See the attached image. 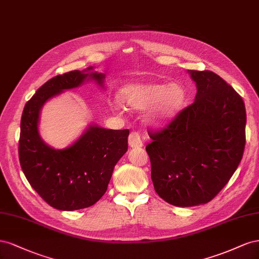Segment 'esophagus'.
I'll list each match as a JSON object with an SVG mask.
<instances>
[{"instance_id":"esophagus-1","label":"esophagus","mask_w":259,"mask_h":259,"mask_svg":"<svg viewBox=\"0 0 259 259\" xmlns=\"http://www.w3.org/2000/svg\"><path fill=\"white\" fill-rule=\"evenodd\" d=\"M129 145L131 147H140L143 145V142L141 140V136L138 131H132L129 136Z\"/></svg>"}]
</instances>
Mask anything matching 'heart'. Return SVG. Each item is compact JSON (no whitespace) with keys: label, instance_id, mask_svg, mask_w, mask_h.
Here are the masks:
<instances>
[{"label":"heart","instance_id":"b5f03b06","mask_svg":"<svg viewBox=\"0 0 259 259\" xmlns=\"http://www.w3.org/2000/svg\"><path fill=\"white\" fill-rule=\"evenodd\" d=\"M122 99L131 107L137 109L151 108V119L164 122L178 114L186 103L187 94L180 84L144 83L130 84L122 90ZM114 105L121 107L116 100Z\"/></svg>","mask_w":259,"mask_h":259}]
</instances>
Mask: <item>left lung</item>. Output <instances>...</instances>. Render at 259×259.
<instances>
[{"mask_svg": "<svg viewBox=\"0 0 259 259\" xmlns=\"http://www.w3.org/2000/svg\"><path fill=\"white\" fill-rule=\"evenodd\" d=\"M195 101L159 130H149L151 178L165 202L189 207L210 202L230 180L245 147V105L217 73L190 70Z\"/></svg>", "mask_w": 259, "mask_h": 259, "instance_id": "left-lung-1", "label": "left lung"}]
</instances>
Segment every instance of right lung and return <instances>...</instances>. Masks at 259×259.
I'll list each match as a JSON object with an SVG mask.
<instances>
[{"instance_id": "add662e5", "label": "right lung", "mask_w": 259, "mask_h": 259, "mask_svg": "<svg viewBox=\"0 0 259 259\" xmlns=\"http://www.w3.org/2000/svg\"><path fill=\"white\" fill-rule=\"evenodd\" d=\"M91 69V67L89 68ZM88 77L102 84L104 75L72 70L36 90L20 121L19 162L28 182L44 202L60 210L90 207L104 195L117 161L128 150L129 130L91 127L68 149L54 150L38 131L39 114L50 98L80 85Z\"/></svg>"}]
</instances>
